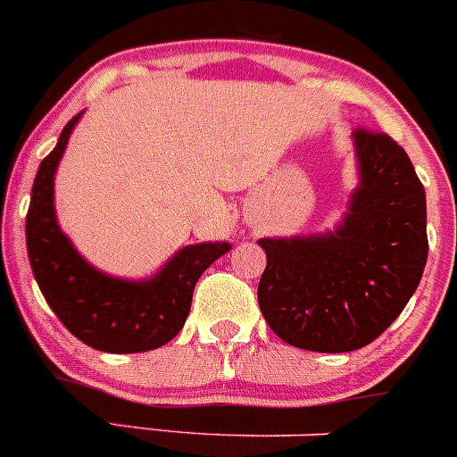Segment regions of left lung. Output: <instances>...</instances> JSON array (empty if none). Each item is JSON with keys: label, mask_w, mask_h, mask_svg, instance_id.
<instances>
[{"label": "left lung", "mask_w": 457, "mask_h": 457, "mask_svg": "<svg viewBox=\"0 0 457 457\" xmlns=\"http://www.w3.org/2000/svg\"><path fill=\"white\" fill-rule=\"evenodd\" d=\"M361 183L334 232L261 238L258 307L280 340L343 353L376 340L404 310L427 265L425 187L385 132L353 130Z\"/></svg>", "instance_id": "left-lung-1"}]
</instances>
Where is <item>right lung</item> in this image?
I'll use <instances>...</instances> for the list:
<instances>
[{
    "label": "right lung",
    "instance_id": "right-lung-1",
    "mask_svg": "<svg viewBox=\"0 0 457 457\" xmlns=\"http://www.w3.org/2000/svg\"><path fill=\"white\" fill-rule=\"evenodd\" d=\"M81 112L66 123L54 150L41 161L26 214L32 274L50 310L87 347L139 353L170 343L186 325L203 271L229 252V243H196L179 250L150 280L104 274L72 247L54 214V172Z\"/></svg>",
    "mask_w": 457,
    "mask_h": 457
}]
</instances>
